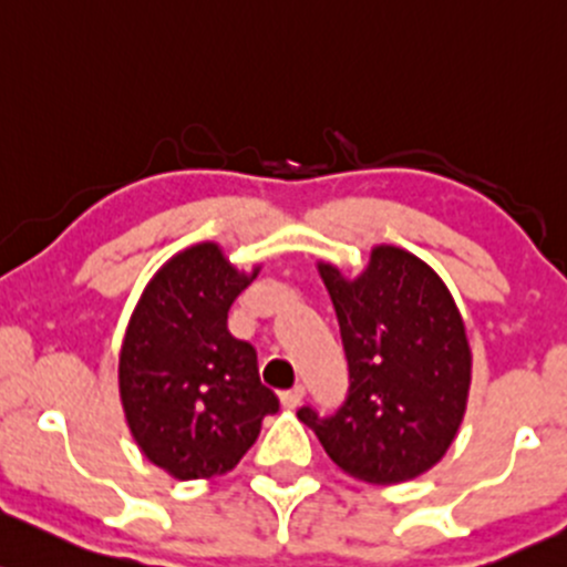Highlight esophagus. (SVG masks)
I'll return each mask as SVG.
<instances>
[{
  "label": "esophagus",
  "instance_id": "34e87169",
  "mask_svg": "<svg viewBox=\"0 0 567 567\" xmlns=\"http://www.w3.org/2000/svg\"><path fill=\"white\" fill-rule=\"evenodd\" d=\"M279 399H282L285 408H299L301 399H303V385H293V389L282 391L279 393Z\"/></svg>",
  "mask_w": 567,
  "mask_h": 567
}]
</instances>
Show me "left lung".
I'll use <instances>...</instances> for the list:
<instances>
[{
	"mask_svg": "<svg viewBox=\"0 0 567 567\" xmlns=\"http://www.w3.org/2000/svg\"><path fill=\"white\" fill-rule=\"evenodd\" d=\"M337 309L350 389L337 413L301 408L339 470L369 484L426 473L454 443L470 391L467 333L443 279L424 260L380 244L348 279L318 264Z\"/></svg>",
	"mask_w": 567,
	"mask_h": 567,
	"instance_id": "left-lung-1",
	"label": "left lung"
}]
</instances>
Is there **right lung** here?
Listing matches in <instances>:
<instances>
[{"label": "right lung", "mask_w": 567, "mask_h": 567, "mask_svg": "<svg viewBox=\"0 0 567 567\" xmlns=\"http://www.w3.org/2000/svg\"><path fill=\"white\" fill-rule=\"evenodd\" d=\"M214 241L174 255L143 290L118 353V396L148 462L178 481L234 470L279 399L258 353L228 331V309L255 279Z\"/></svg>", "instance_id": "1"}]
</instances>
